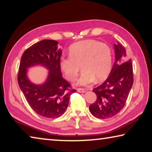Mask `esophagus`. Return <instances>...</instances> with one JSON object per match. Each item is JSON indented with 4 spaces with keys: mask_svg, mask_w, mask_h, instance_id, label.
I'll list each match as a JSON object with an SVG mask.
<instances>
[{
    "mask_svg": "<svg viewBox=\"0 0 152 152\" xmlns=\"http://www.w3.org/2000/svg\"><path fill=\"white\" fill-rule=\"evenodd\" d=\"M77 91L79 92H81V93H82V92H84L86 91V90L84 88H77Z\"/></svg>",
    "mask_w": 152,
    "mask_h": 152,
    "instance_id": "34e87169",
    "label": "esophagus"
}]
</instances>
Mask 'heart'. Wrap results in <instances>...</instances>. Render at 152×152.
I'll return each mask as SVG.
<instances>
[{
  "label": "heart",
  "mask_w": 152,
  "mask_h": 152,
  "mask_svg": "<svg viewBox=\"0 0 152 152\" xmlns=\"http://www.w3.org/2000/svg\"><path fill=\"white\" fill-rule=\"evenodd\" d=\"M113 53L109 45L94 39L73 43L69 48V57L61 58L60 68L69 81H74L82 72L78 85H86L95 79L101 82L109 76L112 69Z\"/></svg>",
  "instance_id": "1"
}]
</instances>
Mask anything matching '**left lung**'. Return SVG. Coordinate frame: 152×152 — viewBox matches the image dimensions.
Masks as SVG:
<instances>
[{
	"instance_id": "1",
	"label": "left lung",
	"mask_w": 152,
	"mask_h": 152,
	"mask_svg": "<svg viewBox=\"0 0 152 152\" xmlns=\"http://www.w3.org/2000/svg\"><path fill=\"white\" fill-rule=\"evenodd\" d=\"M115 62L109 76L101 85L93 88L97 99L90 105L91 114L98 119L114 117L124 107L133 83L132 60H128L125 48L114 44Z\"/></svg>"
}]
</instances>
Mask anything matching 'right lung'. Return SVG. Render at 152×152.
<instances>
[{"label": "right lung", "mask_w": 152, "mask_h": 152, "mask_svg": "<svg viewBox=\"0 0 152 152\" xmlns=\"http://www.w3.org/2000/svg\"><path fill=\"white\" fill-rule=\"evenodd\" d=\"M54 40L41 41L25 50L20 59L17 80L31 108L46 118L60 117L65 112L70 95L76 90L62 78L60 61L61 51ZM42 65L49 71L48 78L40 86L33 84L26 76L28 67Z\"/></svg>", "instance_id": "obj_1"}]
</instances>
